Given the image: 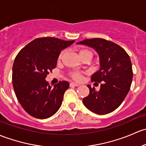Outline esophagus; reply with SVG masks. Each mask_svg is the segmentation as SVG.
<instances>
[{
  "instance_id": "1",
  "label": "esophagus",
  "mask_w": 146,
  "mask_h": 146,
  "mask_svg": "<svg viewBox=\"0 0 146 146\" xmlns=\"http://www.w3.org/2000/svg\"><path fill=\"white\" fill-rule=\"evenodd\" d=\"M70 86L72 87V86H79V84H75V83H70Z\"/></svg>"
}]
</instances>
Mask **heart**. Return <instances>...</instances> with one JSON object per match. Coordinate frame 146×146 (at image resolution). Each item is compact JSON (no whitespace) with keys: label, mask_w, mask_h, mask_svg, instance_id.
Segmentation results:
<instances>
[{"label":"heart","mask_w":146,"mask_h":146,"mask_svg":"<svg viewBox=\"0 0 146 146\" xmlns=\"http://www.w3.org/2000/svg\"><path fill=\"white\" fill-rule=\"evenodd\" d=\"M79 52V57L81 58V59L84 60L86 59V58H88V59H91V58L93 57V52L92 51L89 49L87 48H80L78 51ZM66 53V50H62V52L60 53L59 56H58V61L62 60V59L63 58V57L64 56ZM70 77L72 79H73L75 81H79L82 79V75L80 72H70L69 74Z\"/></svg>","instance_id":"obj_1"}]
</instances>
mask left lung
I'll return each mask as SVG.
<instances>
[{"label":"left lung","instance_id":"obj_1","mask_svg":"<svg viewBox=\"0 0 146 146\" xmlns=\"http://www.w3.org/2000/svg\"><path fill=\"white\" fill-rule=\"evenodd\" d=\"M76 44L93 48L100 58V70L91 76V82L98 85V91L89 88V95L83 99L84 105L98 115L113 112L124 100L133 79L131 59L124 49L116 43L103 38L85 39Z\"/></svg>","mask_w":146,"mask_h":146}]
</instances>
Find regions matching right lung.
I'll return each instance as SVG.
<instances>
[{
  "label": "right lung",
  "instance_id": "add662e5",
  "mask_svg": "<svg viewBox=\"0 0 146 146\" xmlns=\"http://www.w3.org/2000/svg\"><path fill=\"white\" fill-rule=\"evenodd\" d=\"M74 40L52 37L36 38L19 52L13 67V85L18 101L25 111L37 119L56 113L70 84L59 82L53 87L46 81L55 68L61 50Z\"/></svg>",
  "mask_w": 146,
  "mask_h": 146
}]
</instances>
